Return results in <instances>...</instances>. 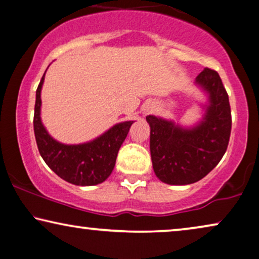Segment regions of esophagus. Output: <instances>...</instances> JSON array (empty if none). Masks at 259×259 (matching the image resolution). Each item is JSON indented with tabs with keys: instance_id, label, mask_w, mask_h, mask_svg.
I'll return each mask as SVG.
<instances>
[{
	"instance_id": "1",
	"label": "esophagus",
	"mask_w": 259,
	"mask_h": 259,
	"mask_svg": "<svg viewBox=\"0 0 259 259\" xmlns=\"http://www.w3.org/2000/svg\"><path fill=\"white\" fill-rule=\"evenodd\" d=\"M151 110H152V109H151L150 107H147V108H145V109H144V111H145V112H150Z\"/></svg>"
}]
</instances>
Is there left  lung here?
Returning a JSON list of instances; mask_svg holds the SVG:
<instances>
[{
    "mask_svg": "<svg viewBox=\"0 0 259 259\" xmlns=\"http://www.w3.org/2000/svg\"><path fill=\"white\" fill-rule=\"evenodd\" d=\"M196 84L207 94L203 118L191 128L172 121L147 116L150 125V154L159 180L171 185H187L205 177L227 151L231 133L229 96L217 71L205 68Z\"/></svg>",
    "mask_w": 259,
    "mask_h": 259,
    "instance_id": "1",
    "label": "left lung"
}]
</instances>
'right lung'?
Here are the masks:
<instances>
[{"mask_svg":"<svg viewBox=\"0 0 259 259\" xmlns=\"http://www.w3.org/2000/svg\"><path fill=\"white\" fill-rule=\"evenodd\" d=\"M46 75V72H45ZM45 75L36 90L34 133L39 154L62 180L81 187L104 182L114 170L119 148L135 121L115 124L100 137L82 144H63L50 136L41 121V90Z\"/></svg>","mask_w":259,"mask_h":259,"instance_id":"obj_1","label":"right lung"}]
</instances>
